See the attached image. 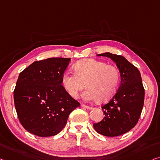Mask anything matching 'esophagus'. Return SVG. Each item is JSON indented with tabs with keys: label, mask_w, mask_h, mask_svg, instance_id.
<instances>
[{
	"label": "esophagus",
	"mask_w": 160,
	"mask_h": 160,
	"mask_svg": "<svg viewBox=\"0 0 160 160\" xmlns=\"http://www.w3.org/2000/svg\"><path fill=\"white\" fill-rule=\"evenodd\" d=\"M81 106H82V108H84L88 109V110H91V109H92V107H91V106H86V105H83V104H82V105H81Z\"/></svg>",
	"instance_id": "1"
}]
</instances>
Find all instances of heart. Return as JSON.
<instances>
[{"mask_svg":"<svg viewBox=\"0 0 160 160\" xmlns=\"http://www.w3.org/2000/svg\"><path fill=\"white\" fill-rule=\"evenodd\" d=\"M73 68L75 72H65L62 78V84L71 97L78 98L85 84L88 89L83 92L82 98L85 101L105 102L115 94L120 81L116 67L97 59H83Z\"/></svg>","mask_w":160,"mask_h":160,"instance_id":"heart-1","label":"heart"}]
</instances>
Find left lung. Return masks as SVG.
<instances>
[{
    "mask_svg": "<svg viewBox=\"0 0 160 160\" xmlns=\"http://www.w3.org/2000/svg\"><path fill=\"white\" fill-rule=\"evenodd\" d=\"M97 55L108 57L116 64L121 84L110 101L102 107L105 114L103 119L94 123L93 127L102 135L117 137L134 127L141 115L144 101L141 74L124 57L110 52Z\"/></svg>",
    "mask_w": 160,
    "mask_h": 160,
    "instance_id": "8db88e82",
    "label": "left lung"
}]
</instances>
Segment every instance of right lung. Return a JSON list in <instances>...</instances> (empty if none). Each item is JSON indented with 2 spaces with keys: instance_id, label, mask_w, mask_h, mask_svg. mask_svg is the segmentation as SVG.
<instances>
[{
  "instance_id": "add662e5",
  "label": "right lung",
  "mask_w": 160,
  "mask_h": 160,
  "mask_svg": "<svg viewBox=\"0 0 160 160\" xmlns=\"http://www.w3.org/2000/svg\"><path fill=\"white\" fill-rule=\"evenodd\" d=\"M70 58L36 61L19 74L13 92L19 121L28 132L52 137L62 130L69 115L80 106L62 85Z\"/></svg>"
}]
</instances>
